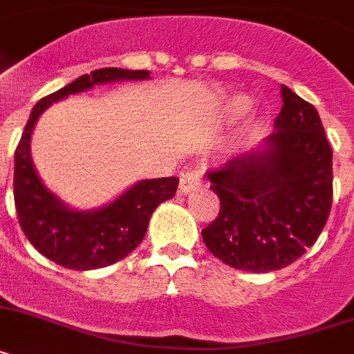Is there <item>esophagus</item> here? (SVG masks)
I'll use <instances>...</instances> for the list:
<instances>
[{"label":"esophagus","instance_id":"obj_1","mask_svg":"<svg viewBox=\"0 0 354 354\" xmlns=\"http://www.w3.org/2000/svg\"><path fill=\"white\" fill-rule=\"evenodd\" d=\"M203 181V171L201 169L194 167L189 169L180 176V192L187 194V192H192V190L198 189Z\"/></svg>","mask_w":354,"mask_h":354}]
</instances>
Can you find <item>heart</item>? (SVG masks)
I'll return each mask as SVG.
<instances>
[{
	"label": "heart",
	"mask_w": 354,
	"mask_h": 354,
	"mask_svg": "<svg viewBox=\"0 0 354 354\" xmlns=\"http://www.w3.org/2000/svg\"><path fill=\"white\" fill-rule=\"evenodd\" d=\"M248 100L245 97H235V100H232V103H230V110H232L233 113H242L248 110Z\"/></svg>",
	"instance_id": "obj_1"
}]
</instances>
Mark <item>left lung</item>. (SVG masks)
Segmentation results:
<instances>
[{
  "label": "left lung",
  "mask_w": 354,
  "mask_h": 354,
  "mask_svg": "<svg viewBox=\"0 0 354 354\" xmlns=\"http://www.w3.org/2000/svg\"><path fill=\"white\" fill-rule=\"evenodd\" d=\"M274 131L207 174L219 215L203 230L226 266L269 272L294 263L324 228L333 198L331 147L317 110L281 85Z\"/></svg>",
  "instance_id": "left-lung-1"
}]
</instances>
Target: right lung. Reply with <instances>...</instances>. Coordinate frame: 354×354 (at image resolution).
Segmentation results:
<instances>
[{
	"label": "right lung",
	"mask_w": 354,
	"mask_h": 354,
	"mask_svg": "<svg viewBox=\"0 0 354 354\" xmlns=\"http://www.w3.org/2000/svg\"><path fill=\"white\" fill-rule=\"evenodd\" d=\"M126 80H149V71L104 67L42 97L33 106L15 149L14 201L21 228L39 253L66 269H100L128 257L142 242L155 208L176 194L178 178L140 180L104 207L75 210L46 189L37 174L30 140L42 112L71 94Z\"/></svg>",
	"instance_id": "add662e5"
}]
</instances>
